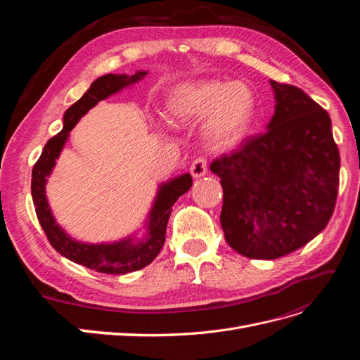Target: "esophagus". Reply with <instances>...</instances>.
I'll return each instance as SVG.
<instances>
[{
	"mask_svg": "<svg viewBox=\"0 0 360 360\" xmlns=\"http://www.w3.org/2000/svg\"><path fill=\"white\" fill-rule=\"evenodd\" d=\"M205 172H207V160L204 158L195 159L191 165V174L193 176V179H200L205 176Z\"/></svg>",
	"mask_w": 360,
	"mask_h": 360,
	"instance_id": "obj_1",
	"label": "esophagus"
}]
</instances>
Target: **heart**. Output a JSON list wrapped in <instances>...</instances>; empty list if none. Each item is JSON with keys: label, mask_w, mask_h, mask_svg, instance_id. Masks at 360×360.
Returning <instances> with one entry per match:
<instances>
[{"label": "heart", "mask_w": 360, "mask_h": 360, "mask_svg": "<svg viewBox=\"0 0 360 360\" xmlns=\"http://www.w3.org/2000/svg\"><path fill=\"white\" fill-rule=\"evenodd\" d=\"M168 110L179 123L207 118L204 134L216 148L240 143L257 117V96L243 82L205 79L177 85L169 94Z\"/></svg>", "instance_id": "obj_1"}]
</instances>
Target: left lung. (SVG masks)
<instances>
[{"label":"left lung","mask_w":360,"mask_h":360,"mask_svg":"<svg viewBox=\"0 0 360 360\" xmlns=\"http://www.w3.org/2000/svg\"><path fill=\"white\" fill-rule=\"evenodd\" d=\"M270 85L276 105L266 132L210 165L224 189L225 240L257 259L284 257L320 234L340 186L329 114L297 86Z\"/></svg>","instance_id":"8db88e82"}]
</instances>
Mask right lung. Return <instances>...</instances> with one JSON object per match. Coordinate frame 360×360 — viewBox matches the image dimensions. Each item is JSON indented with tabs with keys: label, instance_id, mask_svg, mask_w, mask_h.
<instances>
[{
	"label": "right lung",
	"instance_id": "add662e5",
	"mask_svg": "<svg viewBox=\"0 0 360 360\" xmlns=\"http://www.w3.org/2000/svg\"><path fill=\"white\" fill-rule=\"evenodd\" d=\"M147 75V70H138L134 75L108 73L97 78L90 89L84 93L78 102H75L63 117V130L52 136L43 148L39 160L32 168L31 195L36 207L37 219L45 231L49 243L63 257L82 264L91 270L106 275H124L148 266L165 243V233L172 205L183 193L192 186L191 174H181L167 183L159 184L156 198L151 205L146 234L138 238L134 234L112 243H84L72 238L57 224L46 198V181L56 167L61 150L66 144L70 130L89 112L93 106L129 85H134Z\"/></svg>",
	"mask_w": 360,
	"mask_h": 360
}]
</instances>
